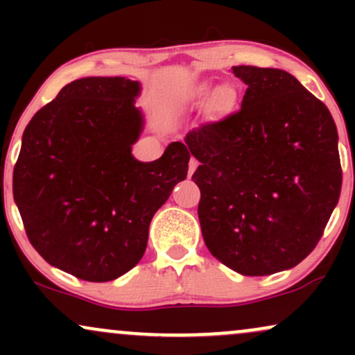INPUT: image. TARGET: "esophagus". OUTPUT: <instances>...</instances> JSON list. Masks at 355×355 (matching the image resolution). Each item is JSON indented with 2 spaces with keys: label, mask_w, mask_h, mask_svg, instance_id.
<instances>
[{
  "label": "esophagus",
  "mask_w": 355,
  "mask_h": 355,
  "mask_svg": "<svg viewBox=\"0 0 355 355\" xmlns=\"http://www.w3.org/2000/svg\"><path fill=\"white\" fill-rule=\"evenodd\" d=\"M197 166H198V160H197V158L191 157V160H190V164H189V177H191V175H193L195 170H197Z\"/></svg>",
  "instance_id": "esophagus-1"
}]
</instances>
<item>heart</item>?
<instances>
[{
    "label": "heart",
    "instance_id": "obj_1",
    "mask_svg": "<svg viewBox=\"0 0 355 355\" xmlns=\"http://www.w3.org/2000/svg\"><path fill=\"white\" fill-rule=\"evenodd\" d=\"M210 96H211V89H210V88H207V87L198 88V92H197V98H200V100H207V98H210Z\"/></svg>",
    "mask_w": 355,
    "mask_h": 355
}]
</instances>
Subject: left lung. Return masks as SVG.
<instances>
[{"instance_id":"obj_1","label":"left lung","mask_w":355,"mask_h":355,"mask_svg":"<svg viewBox=\"0 0 355 355\" xmlns=\"http://www.w3.org/2000/svg\"><path fill=\"white\" fill-rule=\"evenodd\" d=\"M234 73L247 85L242 107L187 135L200 162L191 180L210 254L242 275H270L311 254L339 202L337 128L291 73Z\"/></svg>"}]
</instances>
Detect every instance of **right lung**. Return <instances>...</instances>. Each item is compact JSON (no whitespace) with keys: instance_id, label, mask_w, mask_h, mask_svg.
I'll list each match as a JSON object with an SVG mask.
<instances>
[{"instance_id":"add662e5","label":"right lung","mask_w":355,"mask_h":355,"mask_svg":"<svg viewBox=\"0 0 355 355\" xmlns=\"http://www.w3.org/2000/svg\"><path fill=\"white\" fill-rule=\"evenodd\" d=\"M138 81L89 76L60 89L24 128L13 195L28 240L51 266L108 282L140 262L148 227L189 172L182 141L141 164Z\"/></svg>"}]
</instances>
